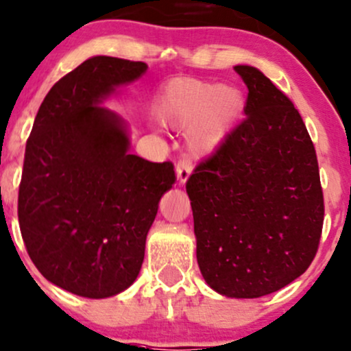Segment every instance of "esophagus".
<instances>
[{
    "label": "esophagus",
    "instance_id": "esophagus-1",
    "mask_svg": "<svg viewBox=\"0 0 351 351\" xmlns=\"http://www.w3.org/2000/svg\"><path fill=\"white\" fill-rule=\"evenodd\" d=\"M192 160L189 159H180L179 162H177L176 166V172H177V179H179L180 184H184L185 180L189 179V176H191L192 172Z\"/></svg>",
    "mask_w": 351,
    "mask_h": 351
}]
</instances>
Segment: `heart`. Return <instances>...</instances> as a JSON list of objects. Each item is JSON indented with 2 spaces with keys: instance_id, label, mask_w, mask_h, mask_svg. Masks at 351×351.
I'll list each match as a JSON object with an SVG mask.
<instances>
[{
  "instance_id": "1",
  "label": "heart",
  "mask_w": 351,
  "mask_h": 351,
  "mask_svg": "<svg viewBox=\"0 0 351 351\" xmlns=\"http://www.w3.org/2000/svg\"><path fill=\"white\" fill-rule=\"evenodd\" d=\"M243 97L237 88L195 78H174L162 88L159 117L174 128L194 125L189 143L195 154L212 151L240 117Z\"/></svg>"
}]
</instances>
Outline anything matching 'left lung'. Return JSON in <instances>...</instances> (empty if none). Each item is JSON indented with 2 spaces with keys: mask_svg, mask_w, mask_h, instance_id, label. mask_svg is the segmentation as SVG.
Instances as JSON below:
<instances>
[{
  "mask_svg": "<svg viewBox=\"0 0 351 351\" xmlns=\"http://www.w3.org/2000/svg\"><path fill=\"white\" fill-rule=\"evenodd\" d=\"M234 70L248 86L246 118L185 189L204 279L226 298L254 299L314 261L324 193L314 143L292 101L258 69Z\"/></svg>",
  "mask_w": 351,
  "mask_h": 351,
  "instance_id": "8db88e82",
  "label": "left lung"
}]
</instances>
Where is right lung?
<instances>
[{
	"mask_svg": "<svg viewBox=\"0 0 351 351\" xmlns=\"http://www.w3.org/2000/svg\"><path fill=\"white\" fill-rule=\"evenodd\" d=\"M144 62L97 56L45 95L26 143L18 218L29 258L47 281L88 299L138 278L172 162L130 154L125 119L101 106Z\"/></svg>",
	"mask_w": 351,
	"mask_h": 351,
	"instance_id": "1",
	"label": "right lung"
}]
</instances>
